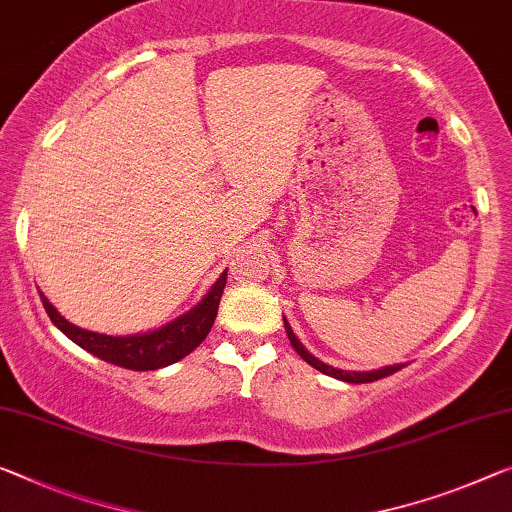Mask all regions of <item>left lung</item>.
I'll return each mask as SVG.
<instances>
[{"mask_svg": "<svg viewBox=\"0 0 512 512\" xmlns=\"http://www.w3.org/2000/svg\"><path fill=\"white\" fill-rule=\"evenodd\" d=\"M283 325H286V334H288V341H290V345H293L295 348V352L297 355H300L306 364L309 366H313L316 368V371H320V373H325V375H332V377H336V380H343V382H350V384H366V382H375V380H382V377H387V375H391V373H396V371H400V368H403V364H398V366H387V368H380V371H368V373H357V371H341V368H334V366H327V364H322L320 359H316L311 355L309 350L304 348V345L297 341L295 338V334H293V329H290V325L286 322V318H283Z\"/></svg>", "mask_w": 512, "mask_h": 512, "instance_id": "left-lung-1", "label": "left lung"}]
</instances>
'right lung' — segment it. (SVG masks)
<instances>
[{
	"label": "right lung",
	"instance_id": "add662e5",
	"mask_svg": "<svg viewBox=\"0 0 512 512\" xmlns=\"http://www.w3.org/2000/svg\"><path fill=\"white\" fill-rule=\"evenodd\" d=\"M226 286V272L217 279L215 286L208 290V295L194 306L190 313L169 322L167 327L155 329L151 334L137 336H107L86 332L82 327H75L73 322L59 316V311L45 300L41 293L47 316L64 332L70 341L80 345L93 357H98L107 364L128 368V371H155V368L176 364L183 357L190 355L201 345L203 338L212 329V322L217 318L219 300H222Z\"/></svg>",
	"mask_w": 512,
	"mask_h": 512
}]
</instances>
